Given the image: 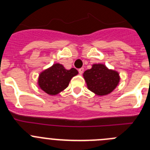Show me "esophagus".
<instances>
[{"label": "esophagus", "instance_id": "34e87169", "mask_svg": "<svg viewBox=\"0 0 150 150\" xmlns=\"http://www.w3.org/2000/svg\"><path fill=\"white\" fill-rule=\"evenodd\" d=\"M83 71H84V68L83 67H81V68L79 69V74H82L83 73Z\"/></svg>", "mask_w": 150, "mask_h": 150}]
</instances>
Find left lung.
Masks as SVG:
<instances>
[{"label":"left lung","mask_w":150,"mask_h":150,"mask_svg":"<svg viewBox=\"0 0 150 150\" xmlns=\"http://www.w3.org/2000/svg\"><path fill=\"white\" fill-rule=\"evenodd\" d=\"M87 87L95 95L103 96L111 93L120 83L117 71L108 69L103 64H94L83 74Z\"/></svg>","instance_id":"left-lung-1"}]
</instances>
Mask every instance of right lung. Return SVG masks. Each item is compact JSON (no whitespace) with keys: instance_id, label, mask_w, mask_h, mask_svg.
Returning a JSON list of instances; mask_svg holds the SVG:
<instances>
[{"instance_id":"right-lung-1","label":"right lung","mask_w":150,"mask_h":150,"mask_svg":"<svg viewBox=\"0 0 150 150\" xmlns=\"http://www.w3.org/2000/svg\"><path fill=\"white\" fill-rule=\"evenodd\" d=\"M78 74L75 68L67 70L62 64H54L41 72L38 78V86L50 95H56L68 86L71 79Z\"/></svg>"}]
</instances>
